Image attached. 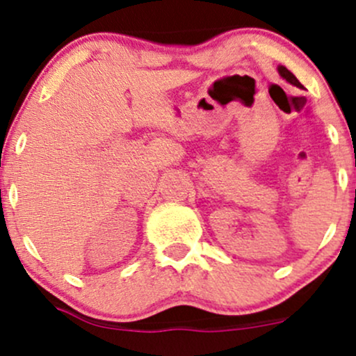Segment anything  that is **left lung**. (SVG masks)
<instances>
[{
    "label": "left lung",
    "mask_w": 356,
    "mask_h": 356,
    "mask_svg": "<svg viewBox=\"0 0 356 356\" xmlns=\"http://www.w3.org/2000/svg\"><path fill=\"white\" fill-rule=\"evenodd\" d=\"M277 72H280V75L283 76V79H284L286 81H289V83H291V85H295V87H300V88L303 87V85H301L300 81H298L296 76L293 75V73L289 72L288 68H286V67H280V68H277Z\"/></svg>",
    "instance_id": "8db88e82"
}]
</instances>
